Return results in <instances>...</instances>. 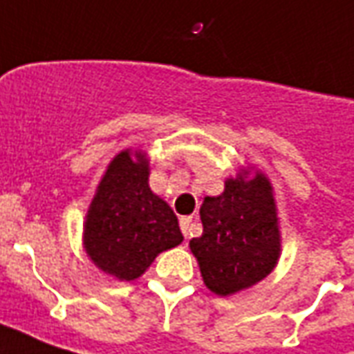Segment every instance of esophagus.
<instances>
[{
  "label": "esophagus",
  "instance_id": "obj_1",
  "mask_svg": "<svg viewBox=\"0 0 354 354\" xmlns=\"http://www.w3.org/2000/svg\"><path fill=\"white\" fill-rule=\"evenodd\" d=\"M190 225H192V217H181V230L185 238H189Z\"/></svg>",
  "mask_w": 354,
  "mask_h": 354
}]
</instances>
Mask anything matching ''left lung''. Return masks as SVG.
Returning <instances> with one entry per match:
<instances>
[{"label":"left lung","instance_id":"8db88e82","mask_svg":"<svg viewBox=\"0 0 354 354\" xmlns=\"http://www.w3.org/2000/svg\"><path fill=\"white\" fill-rule=\"evenodd\" d=\"M204 232L190 240L205 288L229 297L274 270L282 252L278 209L270 179L255 167L227 177L219 196L200 207Z\"/></svg>","mask_w":354,"mask_h":354}]
</instances>
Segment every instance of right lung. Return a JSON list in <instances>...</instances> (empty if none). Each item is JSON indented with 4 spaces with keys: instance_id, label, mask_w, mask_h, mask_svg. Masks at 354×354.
I'll use <instances>...</instances> for the list:
<instances>
[{
    "instance_id": "right-lung-1",
    "label": "right lung",
    "mask_w": 354,
    "mask_h": 354,
    "mask_svg": "<svg viewBox=\"0 0 354 354\" xmlns=\"http://www.w3.org/2000/svg\"><path fill=\"white\" fill-rule=\"evenodd\" d=\"M150 160L125 149L110 160L87 207L84 250L99 270L120 282L142 277L162 252L183 242L177 215L150 190Z\"/></svg>"
}]
</instances>
